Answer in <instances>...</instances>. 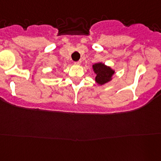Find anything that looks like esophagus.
Returning a JSON list of instances; mask_svg holds the SVG:
<instances>
[{"mask_svg":"<svg viewBox=\"0 0 161 161\" xmlns=\"http://www.w3.org/2000/svg\"><path fill=\"white\" fill-rule=\"evenodd\" d=\"M81 64H82V61H81V60H79V61H77V62H75V64L76 65H80Z\"/></svg>","mask_w":161,"mask_h":161,"instance_id":"34e87169","label":"esophagus"}]
</instances>
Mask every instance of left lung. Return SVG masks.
<instances>
[{
  "label": "left lung",
  "mask_w": 161,
  "mask_h": 161,
  "mask_svg": "<svg viewBox=\"0 0 161 161\" xmlns=\"http://www.w3.org/2000/svg\"><path fill=\"white\" fill-rule=\"evenodd\" d=\"M92 68L95 74V82L100 86L104 85L112 80V76L115 74V70L107 66L101 62L92 65Z\"/></svg>",
  "instance_id": "8db88e82"
}]
</instances>
